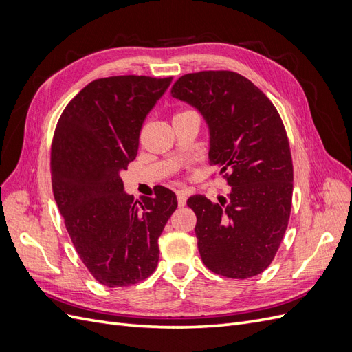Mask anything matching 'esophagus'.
Masks as SVG:
<instances>
[{
    "mask_svg": "<svg viewBox=\"0 0 352 352\" xmlns=\"http://www.w3.org/2000/svg\"><path fill=\"white\" fill-rule=\"evenodd\" d=\"M186 199H188V194L185 190H179L177 192V204L179 207H185L186 206Z\"/></svg>",
    "mask_w": 352,
    "mask_h": 352,
    "instance_id": "1",
    "label": "esophagus"
}]
</instances>
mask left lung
Instances as JSON below:
<instances>
[{
  "instance_id": "obj_1",
  "label": "left lung",
  "mask_w": 352,
  "mask_h": 352,
  "mask_svg": "<svg viewBox=\"0 0 352 352\" xmlns=\"http://www.w3.org/2000/svg\"><path fill=\"white\" fill-rule=\"evenodd\" d=\"M172 97L194 107L210 136V163L226 175V197L192 195L201 260L217 274L245 279L273 261L287 228L294 168L278 110L243 78L228 70L189 73Z\"/></svg>"
}]
</instances>
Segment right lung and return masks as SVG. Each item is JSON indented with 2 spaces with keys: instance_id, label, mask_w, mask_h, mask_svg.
Wrapping results in <instances>:
<instances>
[{
  "instance_id": "1",
  "label": "right lung",
  "mask_w": 352,
  "mask_h": 352,
  "mask_svg": "<svg viewBox=\"0 0 352 352\" xmlns=\"http://www.w3.org/2000/svg\"><path fill=\"white\" fill-rule=\"evenodd\" d=\"M173 78L113 76L87 85L63 111L51 148L54 198L80 260L100 283L129 286L158 264V238L177 207L173 190L124 192L146 114Z\"/></svg>"
}]
</instances>
